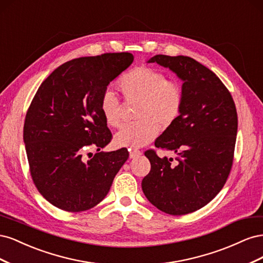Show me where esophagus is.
Here are the masks:
<instances>
[{"label":"esophagus","mask_w":263,"mask_h":263,"mask_svg":"<svg viewBox=\"0 0 263 263\" xmlns=\"http://www.w3.org/2000/svg\"><path fill=\"white\" fill-rule=\"evenodd\" d=\"M141 155H142L141 151H140V150H137V149H132L130 153H129V157H130L132 159L138 158V157H140Z\"/></svg>","instance_id":"esophagus-1"}]
</instances>
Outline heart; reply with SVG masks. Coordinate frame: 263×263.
<instances>
[{
    "mask_svg": "<svg viewBox=\"0 0 263 263\" xmlns=\"http://www.w3.org/2000/svg\"><path fill=\"white\" fill-rule=\"evenodd\" d=\"M117 86L124 100L137 103L135 118L137 122L124 125L114 137L118 147L140 148L158 135V125L168 128L178 121L184 105V89L176 80H168L162 71L148 66L130 69L118 80ZM100 110L109 127L121 124V103L109 90L103 92Z\"/></svg>",
    "mask_w": 263,
    "mask_h": 263,
    "instance_id": "1",
    "label": "heart"
}]
</instances>
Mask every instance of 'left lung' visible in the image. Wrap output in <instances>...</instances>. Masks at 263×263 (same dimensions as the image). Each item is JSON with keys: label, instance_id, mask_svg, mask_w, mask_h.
Returning <instances> with one entry per match:
<instances>
[{"label": "left lung", "instance_id": "1", "mask_svg": "<svg viewBox=\"0 0 263 263\" xmlns=\"http://www.w3.org/2000/svg\"><path fill=\"white\" fill-rule=\"evenodd\" d=\"M148 62L169 68L184 82V105L178 121L168 127L155 146L178 156H145L151 169L141 187L148 201L170 215L202 209L224 186L232 170L238 117L232 94L209 68L185 55L157 54Z\"/></svg>", "mask_w": 263, "mask_h": 263}]
</instances>
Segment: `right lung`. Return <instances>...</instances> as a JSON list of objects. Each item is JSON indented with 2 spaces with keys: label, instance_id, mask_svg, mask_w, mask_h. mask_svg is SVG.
Wrapping results in <instances>:
<instances>
[{
  "label": "right lung",
  "instance_id": "add662e5",
  "mask_svg": "<svg viewBox=\"0 0 263 263\" xmlns=\"http://www.w3.org/2000/svg\"><path fill=\"white\" fill-rule=\"evenodd\" d=\"M133 61L129 52L72 59L52 71L37 90L24 123V142L34 184L55 208H94L128 159L126 148L100 151L112 139L100 99ZM90 147L98 153L85 161L83 154Z\"/></svg>",
  "mask_w": 263,
  "mask_h": 263
}]
</instances>
